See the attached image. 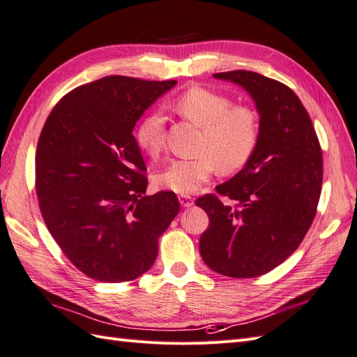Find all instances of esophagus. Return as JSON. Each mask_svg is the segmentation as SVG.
<instances>
[{"instance_id": "34e87169", "label": "esophagus", "mask_w": 357, "mask_h": 357, "mask_svg": "<svg viewBox=\"0 0 357 357\" xmlns=\"http://www.w3.org/2000/svg\"><path fill=\"white\" fill-rule=\"evenodd\" d=\"M178 202L183 207H192L194 206V198L189 197V195H180Z\"/></svg>"}]
</instances>
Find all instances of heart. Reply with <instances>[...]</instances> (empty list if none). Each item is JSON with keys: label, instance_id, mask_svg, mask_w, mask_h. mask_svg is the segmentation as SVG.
Here are the masks:
<instances>
[{"label": "heart", "instance_id": "1", "mask_svg": "<svg viewBox=\"0 0 357 357\" xmlns=\"http://www.w3.org/2000/svg\"><path fill=\"white\" fill-rule=\"evenodd\" d=\"M180 115L203 128L199 153L194 159H174L154 174V183L178 195L197 192L220 168L239 169L255 153L259 139L256 113L248 107H231L224 95L203 88L181 93L174 102ZM136 142L144 153L155 158L165 144V116L160 112L146 115L136 130Z\"/></svg>", "mask_w": 357, "mask_h": 357}]
</instances>
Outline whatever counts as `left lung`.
<instances>
[{
  "label": "left lung",
  "instance_id": "obj_1",
  "mask_svg": "<svg viewBox=\"0 0 357 357\" xmlns=\"http://www.w3.org/2000/svg\"><path fill=\"white\" fill-rule=\"evenodd\" d=\"M244 89L259 115L255 153L236 176L195 204L208 215L199 238L204 264L222 275L257 277L298 248L315 218L323 183V153L307 110L292 89L253 71L213 74Z\"/></svg>",
  "mask_w": 357,
  "mask_h": 357
}]
</instances>
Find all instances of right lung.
Masks as SVG:
<instances>
[{
    "mask_svg": "<svg viewBox=\"0 0 357 357\" xmlns=\"http://www.w3.org/2000/svg\"><path fill=\"white\" fill-rule=\"evenodd\" d=\"M176 80L109 75L78 86L51 110L36 150V192L51 236L93 280H135L153 266L177 195H145L133 136L144 112Z\"/></svg>",
    "mask_w": 357,
    "mask_h": 357,
    "instance_id": "obj_1",
    "label": "right lung"
}]
</instances>
